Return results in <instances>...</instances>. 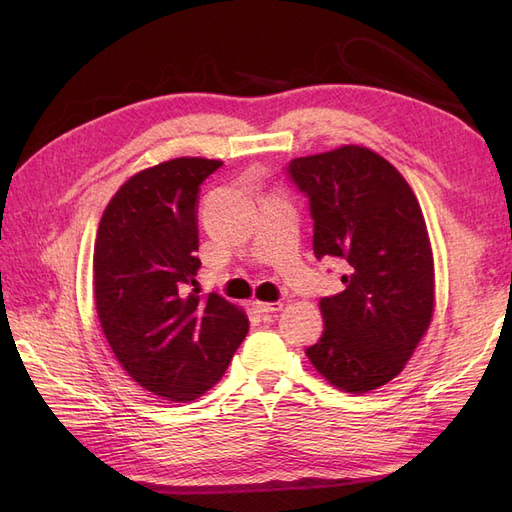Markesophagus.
<instances>
[{
  "mask_svg": "<svg viewBox=\"0 0 512 512\" xmlns=\"http://www.w3.org/2000/svg\"><path fill=\"white\" fill-rule=\"evenodd\" d=\"M254 307L258 309V314H262V316H269V314L280 312V309H282V303H280V301H273V303H262V301H254Z\"/></svg>",
  "mask_w": 512,
  "mask_h": 512,
  "instance_id": "esophagus-1",
  "label": "esophagus"
}]
</instances>
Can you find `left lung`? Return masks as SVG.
I'll use <instances>...</instances> for the list:
<instances>
[{
	"label": "left lung",
	"instance_id": "obj_1",
	"mask_svg": "<svg viewBox=\"0 0 512 512\" xmlns=\"http://www.w3.org/2000/svg\"><path fill=\"white\" fill-rule=\"evenodd\" d=\"M286 175L309 200L316 258L348 265L346 288L320 301L324 333L305 354L337 389L374 391L406 367L431 322L423 211L397 168L365 147L290 160Z\"/></svg>",
	"mask_w": 512,
	"mask_h": 512
}]
</instances>
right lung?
<instances>
[{"instance_id": "right-lung-1", "label": "right lung", "mask_w": 512, "mask_h": 512, "mask_svg": "<svg viewBox=\"0 0 512 512\" xmlns=\"http://www.w3.org/2000/svg\"><path fill=\"white\" fill-rule=\"evenodd\" d=\"M220 160L177 158L143 170L108 203L94 247L102 331L130 378L192 401L218 382L250 320L218 292L198 297L196 196Z\"/></svg>"}]
</instances>
